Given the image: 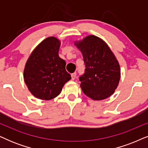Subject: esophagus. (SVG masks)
<instances>
[{
    "label": "esophagus",
    "instance_id": "1",
    "mask_svg": "<svg viewBox=\"0 0 148 148\" xmlns=\"http://www.w3.org/2000/svg\"><path fill=\"white\" fill-rule=\"evenodd\" d=\"M76 76H77V73H73L71 74V79L73 80H74L76 78Z\"/></svg>",
    "mask_w": 148,
    "mask_h": 148
}]
</instances>
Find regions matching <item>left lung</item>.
<instances>
[{"label": "left lung", "mask_w": 148, "mask_h": 148, "mask_svg": "<svg viewBox=\"0 0 148 148\" xmlns=\"http://www.w3.org/2000/svg\"><path fill=\"white\" fill-rule=\"evenodd\" d=\"M75 43L86 66L84 73L79 77L83 92L94 100L108 98L120 80V66L116 57L108 45L95 36Z\"/></svg>", "instance_id": "8db88e82"}]
</instances>
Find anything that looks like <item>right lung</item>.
Returning a JSON list of instances; mask_svg holds the SVG:
<instances>
[{
    "instance_id": "obj_1",
    "label": "right lung",
    "mask_w": 148,
    "mask_h": 148,
    "mask_svg": "<svg viewBox=\"0 0 148 148\" xmlns=\"http://www.w3.org/2000/svg\"><path fill=\"white\" fill-rule=\"evenodd\" d=\"M60 42L54 37L44 40L32 52L24 69V79L36 98L48 100L60 94L71 75L58 56Z\"/></svg>"
}]
</instances>
